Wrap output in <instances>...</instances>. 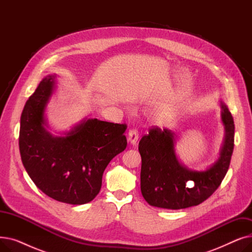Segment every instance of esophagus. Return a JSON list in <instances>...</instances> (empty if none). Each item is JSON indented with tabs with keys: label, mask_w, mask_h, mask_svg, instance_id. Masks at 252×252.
<instances>
[{
	"label": "esophagus",
	"mask_w": 252,
	"mask_h": 252,
	"mask_svg": "<svg viewBox=\"0 0 252 252\" xmlns=\"http://www.w3.org/2000/svg\"><path fill=\"white\" fill-rule=\"evenodd\" d=\"M139 139V130L137 128H130L128 131V141L135 145Z\"/></svg>",
	"instance_id": "34e87169"
}]
</instances>
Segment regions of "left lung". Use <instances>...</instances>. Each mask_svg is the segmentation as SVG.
I'll list each match as a JSON object with an SVG mask.
<instances>
[{
    "instance_id": "left-lung-1",
    "label": "left lung",
    "mask_w": 252,
    "mask_h": 252,
    "mask_svg": "<svg viewBox=\"0 0 252 252\" xmlns=\"http://www.w3.org/2000/svg\"><path fill=\"white\" fill-rule=\"evenodd\" d=\"M226 138L219 160L205 171H193L177 159L174 134L152 126L139 142L142 157L141 192L150 205L183 209L205 201L215 193L230 166L234 149L235 125L226 105H221Z\"/></svg>"
}]
</instances>
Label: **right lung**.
Segmentation results:
<instances>
[{
    "mask_svg": "<svg viewBox=\"0 0 252 252\" xmlns=\"http://www.w3.org/2000/svg\"><path fill=\"white\" fill-rule=\"evenodd\" d=\"M54 75L39 83L20 118L19 151L24 168L47 196L68 204H85L99 194L102 176L112 158L126 147V124L88 119L65 137L44 127V108Z\"/></svg>",
    "mask_w": 252,
    "mask_h": 252,
    "instance_id": "obj_1",
    "label": "right lung"
}]
</instances>
